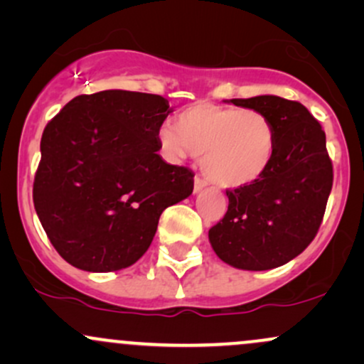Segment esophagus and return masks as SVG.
I'll use <instances>...</instances> for the list:
<instances>
[{"instance_id":"34e87169","label":"esophagus","mask_w":364,"mask_h":364,"mask_svg":"<svg viewBox=\"0 0 364 364\" xmlns=\"http://www.w3.org/2000/svg\"><path fill=\"white\" fill-rule=\"evenodd\" d=\"M205 186H207V183L203 181L202 178H198V176L195 178V183H193V191H195V193H200V191H202Z\"/></svg>"}]
</instances>
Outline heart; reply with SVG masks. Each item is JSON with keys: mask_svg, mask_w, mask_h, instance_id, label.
Instances as JSON below:
<instances>
[{"mask_svg": "<svg viewBox=\"0 0 364 364\" xmlns=\"http://www.w3.org/2000/svg\"><path fill=\"white\" fill-rule=\"evenodd\" d=\"M159 133L171 157H202V169L215 185L241 188L269 171L277 149V132L269 116L257 109L196 104Z\"/></svg>", "mask_w": 364, "mask_h": 364, "instance_id": "heart-1", "label": "heart"}]
</instances>
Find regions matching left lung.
Listing matches in <instances>:
<instances>
[{"instance_id": "left-lung-1", "label": "left lung", "mask_w": 364, "mask_h": 364, "mask_svg": "<svg viewBox=\"0 0 364 364\" xmlns=\"http://www.w3.org/2000/svg\"><path fill=\"white\" fill-rule=\"evenodd\" d=\"M228 102L269 116L277 149L258 181L225 191L228 212L210 228L208 241L235 269H275L304 252L323 219L333 181L325 132L303 104L277 95Z\"/></svg>"}]
</instances>
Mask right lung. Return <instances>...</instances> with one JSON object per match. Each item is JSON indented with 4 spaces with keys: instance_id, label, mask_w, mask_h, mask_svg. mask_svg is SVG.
<instances>
[{
    "instance_id": "1",
    "label": "right lung",
    "mask_w": 364,
    "mask_h": 364,
    "mask_svg": "<svg viewBox=\"0 0 364 364\" xmlns=\"http://www.w3.org/2000/svg\"><path fill=\"white\" fill-rule=\"evenodd\" d=\"M168 99L129 90L78 95L44 128L34 207L70 265L114 272L149 250L164 208L188 198L193 176L159 156Z\"/></svg>"
}]
</instances>
